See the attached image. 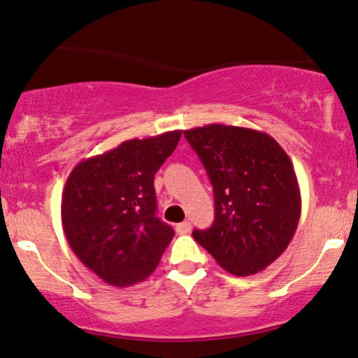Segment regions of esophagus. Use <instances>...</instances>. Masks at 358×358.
Masks as SVG:
<instances>
[{
	"label": "esophagus",
	"mask_w": 358,
	"mask_h": 358,
	"mask_svg": "<svg viewBox=\"0 0 358 358\" xmlns=\"http://www.w3.org/2000/svg\"><path fill=\"white\" fill-rule=\"evenodd\" d=\"M191 223L189 222H182L179 224H176V231L180 233V235H186V233L191 231Z\"/></svg>",
	"instance_id": "34e87169"
}]
</instances>
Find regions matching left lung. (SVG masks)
Wrapping results in <instances>:
<instances>
[{
  "label": "left lung",
  "mask_w": 358,
  "mask_h": 358,
  "mask_svg": "<svg viewBox=\"0 0 358 358\" xmlns=\"http://www.w3.org/2000/svg\"><path fill=\"white\" fill-rule=\"evenodd\" d=\"M184 136L215 194V222L192 236L233 275L264 271L286 250L299 223L301 191L291 159L271 135L252 128L211 123Z\"/></svg>",
  "instance_id": "left-lung-1"
}]
</instances>
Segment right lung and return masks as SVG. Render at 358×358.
<instances>
[{
    "label": "right lung",
    "instance_id": "obj_1",
    "mask_svg": "<svg viewBox=\"0 0 358 358\" xmlns=\"http://www.w3.org/2000/svg\"><path fill=\"white\" fill-rule=\"evenodd\" d=\"M182 130L120 143L78 164L62 191L60 218L76 257L115 287L145 280L174 230L155 216L154 176Z\"/></svg>",
    "mask_w": 358,
    "mask_h": 358
}]
</instances>
